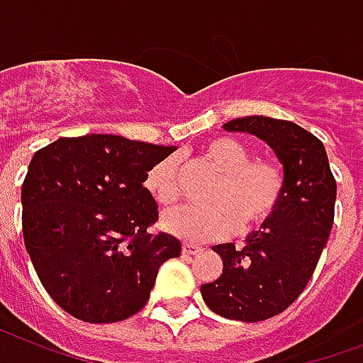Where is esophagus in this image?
<instances>
[{
    "label": "esophagus",
    "instance_id": "1",
    "mask_svg": "<svg viewBox=\"0 0 363 363\" xmlns=\"http://www.w3.org/2000/svg\"><path fill=\"white\" fill-rule=\"evenodd\" d=\"M184 250V255H199V252H203V247H199V245H193V243H184L182 247Z\"/></svg>",
    "mask_w": 363,
    "mask_h": 363
}]
</instances>
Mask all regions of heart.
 I'll list each match as a JSON object with an SVG mask.
<instances>
[{"label":"heart","instance_id":"1","mask_svg":"<svg viewBox=\"0 0 363 363\" xmlns=\"http://www.w3.org/2000/svg\"><path fill=\"white\" fill-rule=\"evenodd\" d=\"M203 157L220 172L208 193V206H182L166 212L162 228L168 233L191 241H214L260 228L274 216L285 191L281 166L272 160H250L252 152L243 141L214 138L203 147ZM145 187L160 206H172L182 195L176 157L159 160L147 172Z\"/></svg>","mask_w":363,"mask_h":363}]
</instances>
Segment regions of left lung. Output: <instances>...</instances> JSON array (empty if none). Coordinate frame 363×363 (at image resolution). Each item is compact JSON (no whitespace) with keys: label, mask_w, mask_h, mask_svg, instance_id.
<instances>
[{"label":"left lung","mask_w":363,"mask_h":363,"mask_svg":"<svg viewBox=\"0 0 363 363\" xmlns=\"http://www.w3.org/2000/svg\"><path fill=\"white\" fill-rule=\"evenodd\" d=\"M225 132H247L266 141L283 164L281 203L245 247H212L222 256L218 279L201 285L212 312L237 321L268 320L298 298L314 274L335 218V182L325 147L295 122L245 116L223 124Z\"/></svg>","instance_id":"left-lung-1"}]
</instances>
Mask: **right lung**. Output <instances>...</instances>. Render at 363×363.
<instances>
[{
  "instance_id": "right-lung-1",
  "label": "right lung",
  "mask_w": 363,
  "mask_h": 363,
  "mask_svg": "<svg viewBox=\"0 0 363 363\" xmlns=\"http://www.w3.org/2000/svg\"><path fill=\"white\" fill-rule=\"evenodd\" d=\"M176 147L111 133L61 138L32 157L24 178L23 235L43 289L88 323H114L145 306L159 268L182 243L164 231L143 185Z\"/></svg>"
}]
</instances>
